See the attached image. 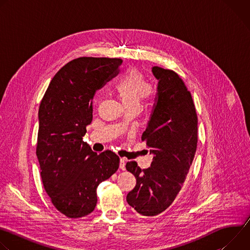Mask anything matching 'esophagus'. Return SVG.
<instances>
[{"label": "esophagus", "instance_id": "obj_1", "mask_svg": "<svg viewBox=\"0 0 250 250\" xmlns=\"http://www.w3.org/2000/svg\"><path fill=\"white\" fill-rule=\"evenodd\" d=\"M125 162H126L125 158H121V160H120V168L122 170L125 169Z\"/></svg>", "mask_w": 250, "mask_h": 250}]
</instances>
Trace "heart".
Segmentation results:
<instances>
[{"mask_svg":"<svg viewBox=\"0 0 250 250\" xmlns=\"http://www.w3.org/2000/svg\"><path fill=\"white\" fill-rule=\"evenodd\" d=\"M116 91L126 108H138L142 99L154 94V88L147 84L146 76L136 68H130L121 77Z\"/></svg>","mask_w":250,"mask_h":250,"instance_id":"heart-1","label":"heart"}]
</instances>
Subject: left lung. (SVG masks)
Returning <instances> with one entry per match:
<instances>
[{
    "mask_svg": "<svg viewBox=\"0 0 250 250\" xmlns=\"http://www.w3.org/2000/svg\"><path fill=\"white\" fill-rule=\"evenodd\" d=\"M158 80L156 104L141 140L146 141L153 161L140 169L135 161L126 163L136 185L126 202L138 213L154 217L164 211L180 192L192 165L198 142L195 104L183 80L173 70L152 67Z\"/></svg>",
    "mask_w": 250,
    "mask_h": 250,
    "instance_id": "8db88e82",
    "label": "left lung"
}]
</instances>
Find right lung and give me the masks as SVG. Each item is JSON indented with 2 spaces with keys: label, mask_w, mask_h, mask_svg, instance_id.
Here are the masks:
<instances>
[{
  "label": "right lung",
  "mask_w": 250,
  "mask_h": 250,
  "mask_svg": "<svg viewBox=\"0 0 250 250\" xmlns=\"http://www.w3.org/2000/svg\"><path fill=\"white\" fill-rule=\"evenodd\" d=\"M123 60L79 57L65 64L52 78L40 105L37 156L46 194L68 218L91 213L99 184L117 172L119 156L94 152L83 141L93 120L97 90L118 74Z\"/></svg>",
  "instance_id": "1"
}]
</instances>
